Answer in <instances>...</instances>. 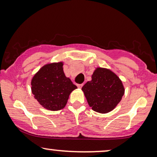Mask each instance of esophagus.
<instances>
[{"instance_id": "esophagus-1", "label": "esophagus", "mask_w": 157, "mask_h": 157, "mask_svg": "<svg viewBox=\"0 0 157 157\" xmlns=\"http://www.w3.org/2000/svg\"><path fill=\"white\" fill-rule=\"evenodd\" d=\"M77 86H78V88H79V89H81L83 86V84H77Z\"/></svg>"}]
</instances>
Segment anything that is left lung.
Segmentation results:
<instances>
[{"mask_svg":"<svg viewBox=\"0 0 157 157\" xmlns=\"http://www.w3.org/2000/svg\"><path fill=\"white\" fill-rule=\"evenodd\" d=\"M89 105L93 111L106 113L115 108L124 94V88L119 77L110 70L98 67L92 81L82 87Z\"/></svg>","mask_w":157,"mask_h":157,"instance_id":"1","label":"left lung"}]
</instances>
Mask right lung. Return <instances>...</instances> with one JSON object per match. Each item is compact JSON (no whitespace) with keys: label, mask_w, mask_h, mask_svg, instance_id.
I'll return each mask as SVG.
<instances>
[{"label":"right lung","mask_w":157,"mask_h":157,"mask_svg":"<svg viewBox=\"0 0 157 157\" xmlns=\"http://www.w3.org/2000/svg\"><path fill=\"white\" fill-rule=\"evenodd\" d=\"M63 62L45 65L31 81L32 93L38 102L50 111H59L67 104L70 94L77 88L65 76Z\"/></svg>","instance_id":"1"}]
</instances>
